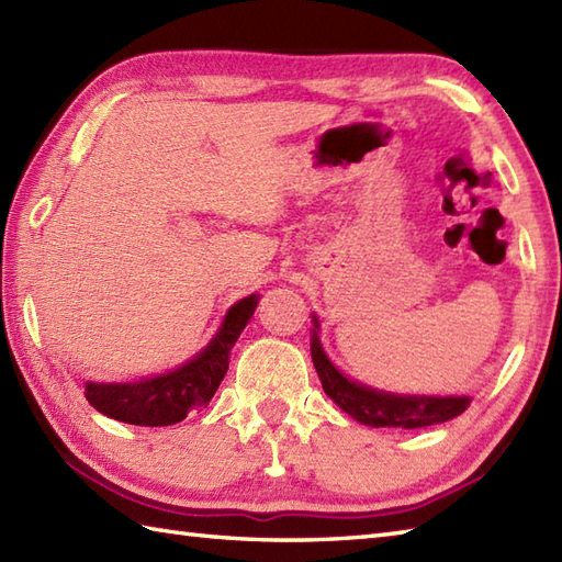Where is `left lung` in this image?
I'll return each instance as SVG.
<instances>
[{"label": "left lung", "instance_id": "8db88e82", "mask_svg": "<svg viewBox=\"0 0 562 562\" xmlns=\"http://www.w3.org/2000/svg\"><path fill=\"white\" fill-rule=\"evenodd\" d=\"M318 318L314 316V338H312V360L318 372L321 384L328 398L355 417L357 423L369 427H396L415 429L427 425L449 423L469 408V396H398L357 384V381L340 374L326 357L318 342Z\"/></svg>", "mask_w": 562, "mask_h": 562}]
</instances>
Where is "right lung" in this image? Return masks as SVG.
Instances as JSON below:
<instances>
[{
    "mask_svg": "<svg viewBox=\"0 0 562 562\" xmlns=\"http://www.w3.org/2000/svg\"><path fill=\"white\" fill-rule=\"evenodd\" d=\"M258 296L236 302L224 316L217 336L193 360L169 374L135 381V384H97L87 381L83 396L99 413L127 425L164 427L176 425L193 411L207 405L229 369V352L254 316Z\"/></svg>",
    "mask_w": 562,
    "mask_h": 562,
    "instance_id": "1",
    "label": "right lung"
}]
</instances>
